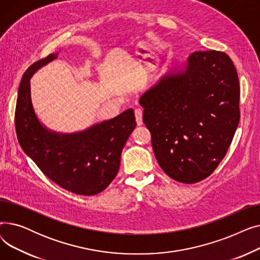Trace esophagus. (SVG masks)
I'll return each mask as SVG.
<instances>
[{
    "label": "esophagus",
    "mask_w": 260,
    "mask_h": 260,
    "mask_svg": "<svg viewBox=\"0 0 260 260\" xmlns=\"http://www.w3.org/2000/svg\"><path fill=\"white\" fill-rule=\"evenodd\" d=\"M135 117H136V121H137V124L142 125V123H143V120H142L143 112H142V109H140V108L135 109Z\"/></svg>",
    "instance_id": "obj_1"
}]
</instances>
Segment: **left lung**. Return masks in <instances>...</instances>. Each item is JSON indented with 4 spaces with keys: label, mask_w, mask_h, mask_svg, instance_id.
Wrapping results in <instances>:
<instances>
[{
    "label": "left lung",
    "mask_w": 260,
    "mask_h": 260,
    "mask_svg": "<svg viewBox=\"0 0 260 260\" xmlns=\"http://www.w3.org/2000/svg\"><path fill=\"white\" fill-rule=\"evenodd\" d=\"M239 100L237 71L222 51L193 52L184 70L163 75L139 101L163 172L188 184L209 177L233 140Z\"/></svg>",
    "instance_id": "left-lung-1"
}]
</instances>
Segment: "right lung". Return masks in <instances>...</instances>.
<instances>
[{"label":"right lung","instance_id":"1","mask_svg":"<svg viewBox=\"0 0 260 260\" xmlns=\"http://www.w3.org/2000/svg\"><path fill=\"white\" fill-rule=\"evenodd\" d=\"M50 53L30 65L19 86L15 124L19 143L48 178L72 193H101L118 174L122 149L136 127L132 108L114 119L76 134L61 135L41 125L31 104L30 78L57 58Z\"/></svg>","mask_w":260,"mask_h":260}]
</instances>
